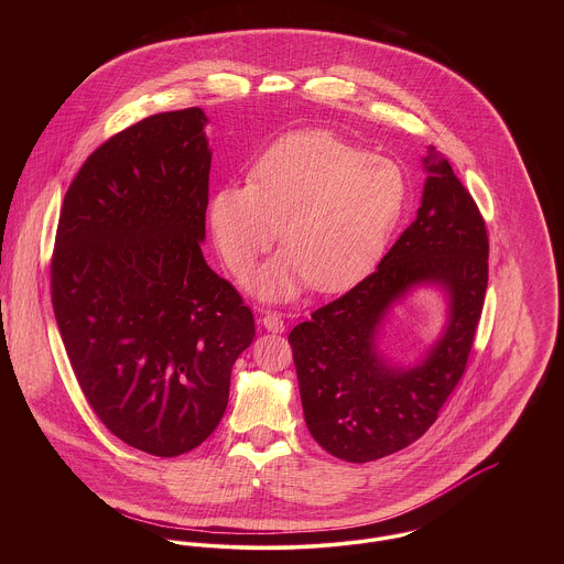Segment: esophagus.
Returning <instances> with one entry per match:
<instances>
[{"instance_id":"34e87169","label":"esophagus","mask_w":564,"mask_h":564,"mask_svg":"<svg viewBox=\"0 0 564 564\" xmlns=\"http://www.w3.org/2000/svg\"><path fill=\"white\" fill-rule=\"evenodd\" d=\"M260 325L267 329V332H275V334H282L286 329V323L282 319L280 313H264Z\"/></svg>"}]
</instances>
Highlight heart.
Instances as JSON below:
<instances>
[{
	"label": "heart",
	"instance_id": "obj_1",
	"mask_svg": "<svg viewBox=\"0 0 564 564\" xmlns=\"http://www.w3.org/2000/svg\"><path fill=\"white\" fill-rule=\"evenodd\" d=\"M395 162L329 132H295L269 145L245 186L213 193L206 219L226 267L242 275L275 237L284 247L245 280L267 302L293 300L311 280L332 291L365 273L395 232L405 208Z\"/></svg>",
	"mask_w": 564,
	"mask_h": 564
}]
</instances>
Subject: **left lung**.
<instances>
[{"label": "left lung", "instance_id": "obj_1", "mask_svg": "<svg viewBox=\"0 0 564 564\" xmlns=\"http://www.w3.org/2000/svg\"><path fill=\"white\" fill-rule=\"evenodd\" d=\"M416 219L349 293L289 334L304 419L323 449L347 463L395 454L436 421L465 373L488 284L482 215L434 148ZM419 288L446 300L440 338L410 366L379 351L388 313Z\"/></svg>", "mask_w": 564, "mask_h": 564}]
</instances>
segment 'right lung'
Listing matches in <instances>:
<instances>
[{
  "label": "right lung",
  "instance_id": "add662e5",
  "mask_svg": "<svg viewBox=\"0 0 564 564\" xmlns=\"http://www.w3.org/2000/svg\"><path fill=\"white\" fill-rule=\"evenodd\" d=\"M208 117L152 115L82 164L61 210L52 304L82 393L123 443L173 458L219 425L253 315L202 253Z\"/></svg>",
  "mask_w": 564,
  "mask_h": 564
}]
</instances>
